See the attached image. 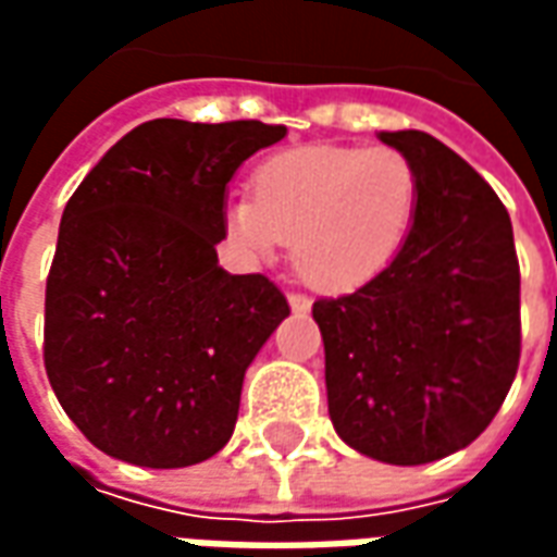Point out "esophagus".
Here are the masks:
<instances>
[{"label":"esophagus","mask_w":557,"mask_h":557,"mask_svg":"<svg viewBox=\"0 0 557 557\" xmlns=\"http://www.w3.org/2000/svg\"><path fill=\"white\" fill-rule=\"evenodd\" d=\"M310 298H307V295H295V292H292L289 295V307H292V313H298V315H304V313H310Z\"/></svg>","instance_id":"obj_1"}]
</instances>
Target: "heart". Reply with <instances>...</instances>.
<instances>
[{"label": "heart", "mask_w": 557, "mask_h": 557, "mask_svg": "<svg viewBox=\"0 0 557 557\" xmlns=\"http://www.w3.org/2000/svg\"><path fill=\"white\" fill-rule=\"evenodd\" d=\"M418 194V172L397 148H295L256 170L253 199L230 202L226 230L262 259L292 244V262L315 289H355L399 253Z\"/></svg>", "instance_id": "obj_1"}]
</instances>
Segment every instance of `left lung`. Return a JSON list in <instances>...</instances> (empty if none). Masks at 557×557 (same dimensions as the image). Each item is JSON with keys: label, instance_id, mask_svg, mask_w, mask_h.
Wrapping results in <instances>:
<instances>
[{"label": "left lung", "instance_id": "1", "mask_svg": "<svg viewBox=\"0 0 557 557\" xmlns=\"http://www.w3.org/2000/svg\"><path fill=\"white\" fill-rule=\"evenodd\" d=\"M418 172L399 253L361 289L313 304L327 414L351 450L423 466L462 450L519 367L513 226L490 184L423 131H379Z\"/></svg>", "mask_w": 557, "mask_h": 557}]
</instances>
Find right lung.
Listing matches in <instances>:
<instances>
[{
	"label": "right lung",
	"mask_w": 557,
	"mask_h": 557,
	"mask_svg": "<svg viewBox=\"0 0 557 557\" xmlns=\"http://www.w3.org/2000/svg\"><path fill=\"white\" fill-rule=\"evenodd\" d=\"M283 137L262 122H143L67 199L44 367L67 418L107 456L184 468L232 438L244 373L289 304L262 274L220 268L214 247L232 175Z\"/></svg>",
	"instance_id": "obj_1"
}]
</instances>
